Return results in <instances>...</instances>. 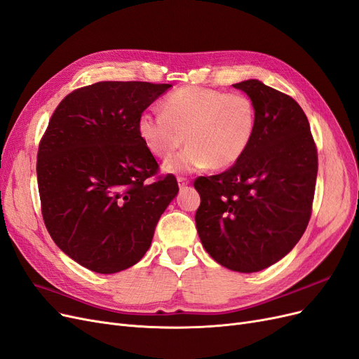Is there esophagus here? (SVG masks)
<instances>
[{
	"label": "esophagus",
	"mask_w": 359,
	"mask_h": 359,
	"mask_svg": "<svg viewBox=\"0 0 359 359\" xmlns=\"http://www.w3.org/2000/svg\"><path fill=\"white\" fill-rule=\"evenodd\" d=\"M190 182V180L189 178H184V177H178V185L182 189V187H185V185H187Z\"/></svg>",
	"instance_id": "1"
}]
</instances>
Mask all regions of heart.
<instances>
[{
    "label": "heart",
    "instance_id": "b5f03b06",
    "mask_svg": "<svg viewBox=\"0 0 359 359\" xmlns=\"http://www.w3.org/2000/svg\"><path fill=\"white\" fill-rule=\"evenodd\" d=\"M255 125L257 111L248 95L184 86L168 95L163 113L144 111L137 126L147 150L160 160L187 140L189 145L165 166L180 174L233 166L251 145Z\"/></svg>",
    "mask_w": 359,
    "mask_h": 359
}]
</instances>
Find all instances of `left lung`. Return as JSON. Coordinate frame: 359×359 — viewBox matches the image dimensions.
Masks as SVG:
<instances>
[{
	"mask_svg": "<svg viewBox=\"0 0 359 359\" xmlns=\"http://www.w3.org/2000/svg\"><path fill=\"white\" fill-rule=\"evenodd\" d=\"M233 88L257 111L251 145L227 170L199 177L196 227L217 263L252 273L275 264L300 241L312 215L318 151L302 107L258 80Z\"/></svg>",
	"mask_w": 359,
	"mask_h": 359,
	"instance_id": "left-lung-1",
	"label": "left lung"
}]
</instances>
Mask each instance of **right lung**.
<instances>
[{"mask_svg":"<svg viewBox=\"0 0 359 359\" xmlns=\"http://www.w3.org/2000/svg\"><path fill=\"white\" fill-rule=\"evenodd\" d=\"M169 88L100 81L72 90L40 141L36 181L47 231L74 262L96 273L137 264L178 193L174 175H158L137 126Z\"/></svg>","mask_w":359,"mask_h":359,"instance_id":"1","label":"right lung"}]
</instances>
